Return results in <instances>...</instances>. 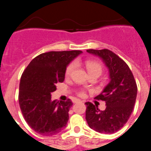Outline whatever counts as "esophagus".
<instances>
[{
    "mask_svg": "<svg viewBox=\"0 0 151 151\" xmlns=\"http://www.w3.org/2000/svg\"><path fill=\"white\" fill-rule=\"evenodd\" d=\"M73 102H74V103H75V102H80V99H75V100H74V101H73Z\"/></svg>",
    "mask_w": 151,
    "mask_h": 151,
    "instance_id": "1",
    "label": "esophagus"
}]
</instances>
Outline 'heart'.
Wrapping results in <instances>:
<instances>
[{"mask_svg":"<svg viewBox=\"0 0 151 151\" xmlns=\"http://www.w3.org/2000/svg\"><path fill=\"white\" fill-rule=\"evenodd\" d=\"M79 61H77V63H79ZM83 64L86 66V69H87L88 73L89 74H93V73H96V74H99L100 75L102 72V66L99 63L96 62V61L93 60H86ZM76 67V63L74 62L71 63L69 65L67 66L66 70H65V77H68L71 75L72 72L74 71V68ZM80 96H83L84 95V92L80 91L79 93Z\"/></svg>","mask_w":151,"mask_h":151,"instance_id":"1","label":"heart"}]
</instances>
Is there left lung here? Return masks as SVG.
<instances>
[{
	"label": "left lung",
	"instance_id": "8db88e82",
	"mask_svg": "<svg viewBox=\"0 0 151 151\" xmlns=\"http://www.w3.org/2000/svg\"><path fill=\"white\" fill-rule=\"evenodd\" d=\"M99 57L108 68L110 82L95 99L105 102L106 108L99 111L91 102L87 105L86 119L91 129L101 134H114L128 122L136 102L137 86L126 63L108 49H88Z\"/></svg>",
	"mask_w": 151,
	"mask_h": 151
}]
</instances>
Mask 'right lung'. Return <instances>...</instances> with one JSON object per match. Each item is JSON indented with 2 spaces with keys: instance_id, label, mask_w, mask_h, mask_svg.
I'll return each mask as SVG.
<instances>
[{
  "instance_id": "right-lung-1",
  "label": "right lung",
  "mask_w": 151,
  "mask_h": 151,
  "mask_svg": "<svg viewBox=\"0 0 151 151\" xmlns=\"http://www.w3.org/2000/svg\"><path fill=\"white\" fill-rule=\"evenodd\" d=\"M83 52H49L34 58L20 78L19 105L25 120L43 136H53L66 127L73 103L52 100L56 85L65 80L66 67Z\"/></svg>"
}]
</instances>
